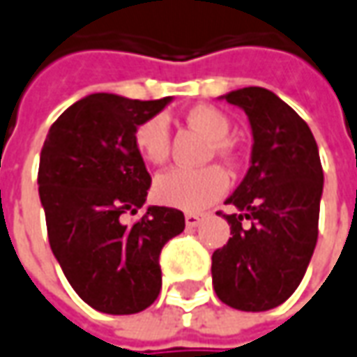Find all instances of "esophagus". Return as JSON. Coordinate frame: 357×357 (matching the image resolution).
<instances>
[{
  "label": "esophagus",
  "instance_id": "obj_1",
  "mask_svg": "<svg viewBox=\"0 0 357 357\" xmlns=\"http://www.w3.org/2000/svg\"><path fill=\"white\" fill-rule=\"evenodd\" d=\"M201 220H203V215H197V213H188L185 215V225H188L189 229H195Z\"/></svg>",
  "mask_w": 357,
  "mask_h": 357
}]
</instances>
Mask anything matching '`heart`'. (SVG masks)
<instances>
[{
	"label": "heart",
	"instance_id": "heart-1",
	"mask_svg": "<svg viewBox=\"0 0 357 357\" xmlns=\"http://www.w3.org/2000/svg\"><path fill=\"white\" fill-rule=\"evenodd\" d=\"M188 123L205 137L211 138V154L230 160L234 146L230 142V121L217 107L195 105L185 113ZM135 146L148 164H164L169 154L168 121L156 115L142 121L135 128ZM229 174L220 166H205L201 169L174 168L160 174L154 181V199L174 209L199 213L219 201L229 189Z\"/></svg>",
	"mask_w": 357,
	"mask_h": 357
}]
</instances>
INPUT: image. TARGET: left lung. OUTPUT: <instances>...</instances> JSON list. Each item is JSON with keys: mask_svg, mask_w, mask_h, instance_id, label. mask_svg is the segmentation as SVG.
Instances as JSON below:
<instances>
[{"mask_svg": "<svg viewBox=\"0 0 357 357\" xmlns=\"http://www.w3.org/2000/svg\"><path fill=\"white\" fill-rule=\"evenodd\" d=\"M225 99L248 115L254 146L246 178L227 199L240 213L222 215L232 238L213 252V287L232 309L270 311L299 287L317 246L321 156L309 125L270 89L242 87Z\"/></svg>", "mask_w": 357, "mask_h": 357, "instance_id": "8db88e82", "label": "left lung"}]
</instances>
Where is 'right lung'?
<instances>
[{
	"label": "right lung",
	"mask_w": 357,
	"mask_h": 357,
	"mask_svg": "<svg viewBox=\"0 0 357 357\" xmlns=\"http://www.w3.org/2000/svg\"><path fill=\"white\" fill-rule=\"evenodd\" d=\"M169 97L140 101L93 93L52 123L40 150L38 195L52 254L77 295L96 311L135 314L162 289L160 252L185 229L183 213L144 205L152 178L135 128Z\"/></svg>",
	"instance_id": "1"
}]
</instances>
